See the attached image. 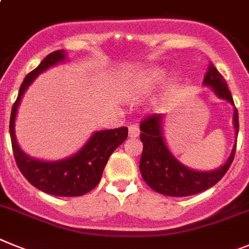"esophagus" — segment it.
<instances>
[{
	"mask_svg": "<svg viewBox=\"0 0 249 249\" xmlns=\"http://www.w3.org/2000/svg\"><path fill=\"white\" fill-rule=\"evenodd\" d=\"M140 134V129L138 124H131L129 126V137L130 138H138Z\"/></svg>",
	"mask_w": 249,
	"mask_h": 249,
	"instance_id": "obj_1",
	"label": "esophagus"
}]
</instances>
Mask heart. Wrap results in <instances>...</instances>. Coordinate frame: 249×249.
Returning a JSON list of instances; mask_svg holds the SVG:
<instances>
[{"instance_id":"1","label":"heart","mask_w":249,"mask_h":249,"mask_svg":"<svg viewBox=\"0 0 249 249\" xmlns=\"http://www.w3.org/2000/svg\"><path fill=\"white\" fill-rule=\"evenodd\" d=\"M164 77V72L159 69H151L139 73L130 85V96L137 98L142 94H146L154 88L158 83H160Z\"/></svg>"}]
</instances>
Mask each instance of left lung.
Returning a JSON list of instances; mask_svg holds the SVG:
<instances>
[{
    "label": "left lung",
    "instance_id": "obj_1",
    "mask_svg": "<svg viewBox=\"0 0 249 249\" xmlns=\"http://www.w3.org/2000/svg\"><path fill=\"white\" fill-rule=\"evenodd\" d=\"M203 85L209 86L219 99H223L234 105L226 80L213 66V64H209L208 71L205 72L203 80ZM163 119L164 115L154 114L148 116L140 124L142 154L140 158L139 169L146 184L157 193L169 196H193L217 184L232 164L237 142L233 145L232 153L226 163L217 169L208 172L190 169L184 164H181L166 145L163 133ZM233 126L237 137L239 123L238 111L235 107L233 114Z\"/></svg>",
    "mask_w": 249,
    "mask_h": 249
}]
</instances>
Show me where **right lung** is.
<instances>
[{
  "mask_svg": "<svg viewBox=\"0 0 249 249\" xmlns=\"http://www.w3.org/2000/svg\"><path fill=\"white\" fill-rule=\"evenodd\" d=\"M65 60L66 53L57 50L47 55L37 68L25 77L11 111L10 135L17 166L35 188L51 196H79L98 185L110 155L127 138V127L95 131L77 153L53 161L40 160L26 154L18 145L15 134L17 109L26 90L40 73Z\"/></svg>",
  "mask_w": 249,
  "mask_h": 249,
  "instance_id": "obj_1",
  "label": "right lung"
}]
</instances>
